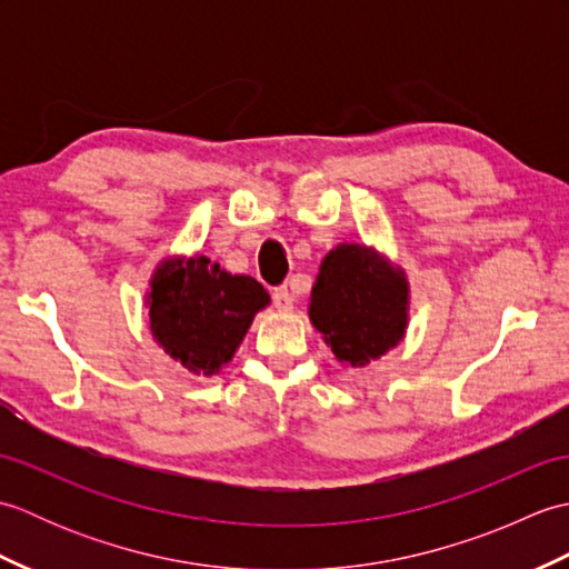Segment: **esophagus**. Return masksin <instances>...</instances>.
Here are the masks:
<instances>
[{
  "instance_id": "obj_1",
  "label": "esophagus",
  "mask_w": 569,
  "mask_h": 569,
  "mask_svg": "<svg viewBox=\"0 0 569 569\" xmlns=\"http://www.w3.org/2000/svg\"><path fill=\"white\" fill-rule=\"evenodd\" d=\"M273 306L276 310H291L293 308V296H291V288L288 286H278L273 288Z\"/></svg>"
}]
</instances>
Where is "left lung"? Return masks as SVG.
Segmentation results:
<instances>
[{"label": "left lung", "instance_id": "1", "mask_svg": "<svg viewBox=\"0 0 569 569\" xmlns=\"http://www.w3.org/2000/svg\"><path fill=\"white\" fill-rule=\"evenodd\" d=\"M406 310L403 271L373 249L340 244L325 257L312 286L310 320L345 365L367 367L401 342Z\"/></svg>", "mask_w": 569, "mask_h": 569}]
</instances>
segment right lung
<instances>
[{
  "instance_id": "add662e5",
  "label": "right lung",
  "mask_w": 569,
  "mask_h": 569,
  "mask_svg": "<svg viewBox=\"0 0 569 569\" xmlns=\"http://www.w3.org/2000/svg\"><path fill=\"white\" fill-rule=\"evenodd\" d=\"M151 335L188 371L210 373L234 357L269 293L251 276H232L208 257L168 259L151 278Z\"/></svg>"
}]
</instances>
